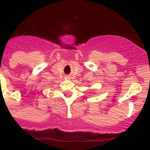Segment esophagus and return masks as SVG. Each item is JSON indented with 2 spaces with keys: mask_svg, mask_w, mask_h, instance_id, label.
Segmentation results:
<instances>
[{
  "mask_svg": "<svg viewBox=\"0 0 150 150\" xmlns=\"http://www.w3.org/2000/svg\"><path fill=\"white\" fill-rule=\"evenodd\" d=\"M66 78H67V79H70V76H66Z\"/></svg>",
  "mask_w": 150,
  "mask_h": 150,
  "instance_id": "1",
  "label": "esophagus"
}]
</instances>
